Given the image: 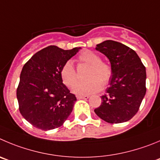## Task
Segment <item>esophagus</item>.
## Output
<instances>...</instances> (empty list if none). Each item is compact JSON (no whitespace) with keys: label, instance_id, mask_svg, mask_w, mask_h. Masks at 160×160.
I'll return each instance as SVG.
<instances>
[{"label":"esophagus","instance_id":"obj_1","mask_svg":"<svg viewBox=\"0 0 160 160\" xmlns=\"http://www.w3.org/2000/svg\"><path fill=\"white\" fill-rule=\"evenodd\" d=\"M77 98L78 99H88L89 98V96L88 95H78Z\"/></svg>","mask_w":160,"mask_h":160}]
</instances>
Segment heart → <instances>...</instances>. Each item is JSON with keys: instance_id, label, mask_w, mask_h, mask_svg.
Masks as SVG:
<instances>
[{"instance_id": "obj_1", "label": "heart", "mask_w": 160, "mask_h": 160, "mask_svg": "<svg viewBox=\"0 0 160 160\" xmlns=\"http://www.w3.org/2000/svg\"><path fill=\"white\" fill-rule=\"evenodd\" d=\"M79 62L90 65L87 75V81L76 84L73 92L77 95H87L95 93L101 90L102 85L106 86L112 77L111 67L102 62L97 53L91 50L82 52L78 57ZM62 81L68 88H72L77 82V74L72 63L70 61L65 62L60 70Z\"/></svg>"}]
</instances>
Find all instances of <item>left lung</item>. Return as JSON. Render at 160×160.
Here are the masks:
<instances>
[{
	"label": "left lung",
	"instance_id": "left-lung-1",
	"mask_svg": "<svg viewBox=\"0 0 160 160\" xmlns=\"http://www.w3.org/2000/svg\"><path fill=\"white\" fill-rule=\"evenodd\" d=\"M111 65L112 77L107 93L95 113L108 123H122L137 113L146 93V69L137 53L118 42L96 45Z\"/></svg>",
	"mask_w": 160,
	"mask_h": 160
}]
</instances>
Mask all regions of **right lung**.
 I'll list each match as a JSON object with an SVG mask.
<instances>
[{"instance_id":"obj_1","label":"right lung","mask_w":160,"mask_h":160,"mask_svg":"<svg viewBox=\"0 0 160 160\" xmlns=\"http://www.w3.org/2000/svg\"><path fill=\"white\" fill-rule=\"evenodd\" d=\"M80 49L47 46L23 65L16 96L20 114L33 126L45 131L56 129L72 111L77 98L62 83L60 70Z\"/></svg>"}]
</instances>
